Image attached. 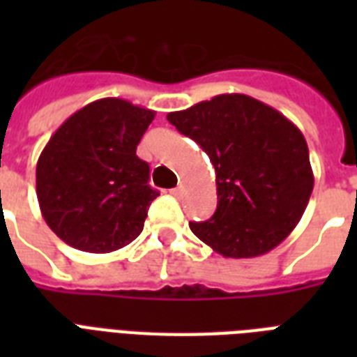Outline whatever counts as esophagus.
<instances>
[{"mask_svg": "<svg viewBox=\"0 0 357 357\" xmlns=\"http://www.w3.org/2000/svg\"><path fill=\"white\" fill-rule=\"evenodd\" d=\"M170 195L176 196V198H179V196H181V187H176V189L170 190Z\"/></svg>", "mask_w": 357, "mask_h": 357, "instance_id": "obj_1", "label": "esophagus"}]
</instances>
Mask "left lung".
Segmentation results:
<instances>
[{
  "instance_id": "obj_1",
  "label": "left lung",
  "mask_w": 357,
  "mask_h": 357,
  "mask_svg": "<svg viewBox=\"0 0 357 357\" xmlns=\"http://www.w3.org/2000/svg\"><path fill=\"white\" fill-rule=\"evenodd\" d=\"M167 119L206 151L217 172V211L190 222L192 234L234 259L276 248L296 228L313 190L302 131L246 94H220Z\"/></svg>"
}]
</instances>
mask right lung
<instances>
[{
	"label": "right lung",
	"instance_id": "obj_1",
	"mask_svg": "<svg viewBox=\"0 0 357 357\" xmlns=\"http://www.w3.org/2000/svg\"><path fill=\"white\" fill-rule=\"evenodd\" d=\"M155 111L103 98L74 113L36 162V198L52 231L72 248L107 254L139 237L157 198L137 157Z\"/></svg>",
	"mask_w": 357,
	"mask_h": 357
}]
</instances>
